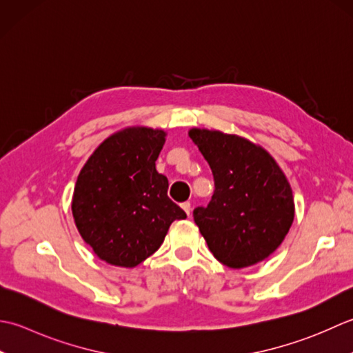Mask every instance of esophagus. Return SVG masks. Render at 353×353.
<instances>
[{"instance_id":"34e87169","label":"esophagus","mask_w":353,"mask_h":353,"mask_svg":"<svg viewBox=\"0 0 353 353\" xmlns=\"http://www.w3.org/2000/svg\"><path fill=\"white\" fill-rule=\"evenodd\" d=\"M181 208L187 213V216H189V214H190V203H183Z\"/></svg>"}]
</instances>
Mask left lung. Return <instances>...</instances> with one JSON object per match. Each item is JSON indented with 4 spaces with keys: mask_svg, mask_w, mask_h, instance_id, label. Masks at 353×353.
Segmentation results:
<instances>
[{
    "mask_svg": "<svg viewBox=\"0 0 353 353\" xmlns=\"http://www.w3.org/2000/svg\"><path fill=\"white\" fill-rule=\"evenodd\" d=\"M189 137L214 178L212 201L193 212L208 250L233 270L265 261L283 242L296 214L283 170L268 150L241 135L192 128Z\"/></svg>",
    "mask_w": 353,
    "mask_h": 353,
    "instance_id": "8db88e82",
    "label": "left lung"
}]
</instances>
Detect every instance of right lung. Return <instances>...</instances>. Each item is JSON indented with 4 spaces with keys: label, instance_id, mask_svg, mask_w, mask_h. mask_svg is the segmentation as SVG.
<instances>
[{
    "label": "right lung",
    "instance_id": "obj_1",
    "mask_svg": "<svg viewBox=\"0 0 353 353\" xmlns=\"http://www.w3.org/2000/svg\"><path fill=\"white\" fill-rule=\"evenodd\" d=\"M166 131L129 126L114 132L86 160L71 212L82 239L106 263L134 268L160 248L185 213L168 196V178L155 161Z\"/></svg>",
    "mask_w": 353,
    "mask_h": 353
}]
</instances>
